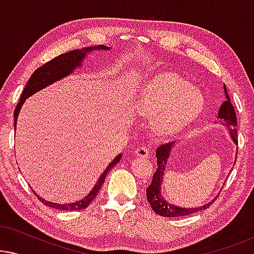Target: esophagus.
Masks as SVG:
<instances>
[{
	"label": "esophagus",
	"mask_w": 254,
	"mask_h": 254,
	"mask_svg": "<svg viewBox=\"0 0 254 254\" xmlns=\"http://www.w3.org/2000/svg\"><path fill=\"white\" fill-rule=\"evenodd\" d=\"M135 154L136 156H140V157H148L149 156V149L147 147H138L136 150H135Z\"/></svg>",
	"instance_id": "esophagus-1"
}]
</instances>
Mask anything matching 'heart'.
Returning <instances> with one entry per match:
<instances>
[{"label":"heart","instance_id":"1","mask_svg":"<svg viewBox=\"0 0 254 254\" xmlns=\"http://www.w3.org/2000/svg\"><path fill=\"white\" fill-rule=\"evenodd\" d=\"M204 107L202 93L177 75L165 74L144 86L137 109L142 116L155 119L158 133H179L200 116Z\"/></svg>","mask_w":254,"mask_h":254}]
</instances>
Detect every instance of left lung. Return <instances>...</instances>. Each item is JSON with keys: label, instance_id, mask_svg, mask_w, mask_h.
I'll return each mask as SVG.
<instances>
[{"label": "left lung", "instance_id": "left-lung-1", "mask_svg": "<svg viewBox=\"0 0 254 254\" xmlns=\"http://www.w3.org/2000/svg\"><path fill=\"white\" fill-rule=\"evenodd\" d=\"M224 91H225V96H227V100H225L220 107V111H218V118L222 119V123L224 124V126L228 127V129L230 130L231 137L235 143L238 144L237 130H236V127H237V117H236L235 107L230 102V97L228 95L225 85H224ZM173 143H175V142H172V143L171 142H169V143L162 144L159 145L157 150H156V157H157V170H156L154 176H152L150 186H148L147 189V199H148V202L150 203L152 210H154L156 214L161 215V216H164V217L186 216V215H190V214L197 213V211L200 210L207 209V208L214 202L213 200L210 201L209 203L204 204V206H201L199 208H182V207H177L175 204L166 202L164 197L162 196L161 185L163 182V177H164L165 164L166 162H168L169 154L170 151H171Z\"/></svg>", "mask_w": 254, "mask_h": 254}]
</instances>
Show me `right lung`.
<instances>
[{
	"label": "right lung",
	"instance_id": "add662e5",
	"mask_svg": "<svg viewBox=\"0 0 254 254\" xmlns=\"http://www.w3.org/2000/svg\"><path fill=\"white\" fill-rule=\"evenodd\" d=\"M96 48L97 50H107L109 47L102 46V45H100V46H97V47H86L84 50L70 51L68 52V53L61 54L57 58L52 59L51 61L46 62V64L34 70L33 74L31 75V77L29 78V81H27L25 88H24L22 92V96H20L19 102L17 104L15 109V112H13V118H15V129H16V124H17V117H18L19 110L24 104V102H25V99L29 98L30 96H32L33 93L39 91V90L46 88L47 85H50L55 81H58V79H61L62 77H65V76L70 74L76 67L81 65V61L84 59L86 52H91L92 50H96ZM120 158H121V155L117 156V157L113 159V162L107 166L105 171L103 172V175L99 177L98 183L96 184L91 192H90L84 199L79 200L77 202L67 203V204L53 203V202H50V201L44 200L43 197L38 196L37 194L36 195L44 204H46L48 207L55 208V209H61V210L84 209V208L88 207L89 203H91V201L97 196L99 190L102 189V185L104 184V180H105L107 173H109L110 170L120 161Z\"/></svg>",
	"mask_w": 254,
	"mask_h": 254
}]
</instances>
